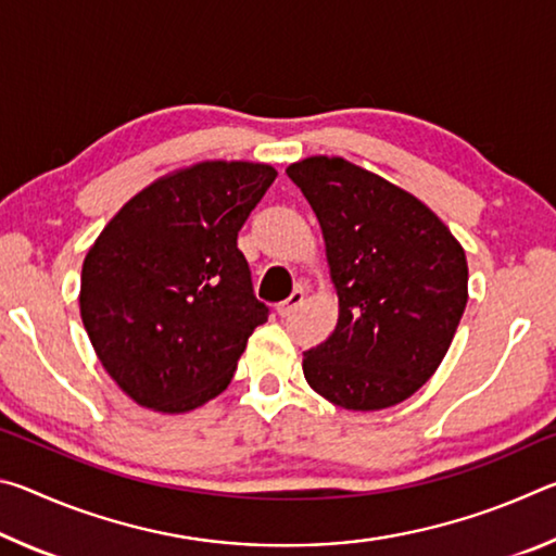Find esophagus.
Here are the masks:
<instances>
[{
  "mask_svg": "<svg viewBox=\"0 0 556 556\" xmlns=\"http://www.w3.org/2000/svg\"><path fill=\"white\" fill-rule=\"evenodd\" d=\"M301 304H304V291L296 289V291H291L289 299H285L281 304H277V314L279 316H291Z\"/></svg>",
  "mask_w": 556,
  "mask_h": 556,
  "instance_id": "34e87169",
  "label": "esophagus"
}]
</instances>
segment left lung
I'll list each match as a JSON object with an SVG mask.
<instances>
[{
    "instance_id": "left-lung-1",
    "label": "left lung",
    "mask_w": 556,
    "mask_h": 556,
    "mask_svg": "<svg viewBox=\"0 0 556 556\" xmlns=\"http://www.w3.org/2000/svg\"><path fill=\"white\" fill-rule=\"evenodd\" d=\"M321 225L338 321L304 353L308 388L378 412L412 397L444 361L468 301V262L446 223L343 156L287 166Z\"/></svg>"
}]
</instances>
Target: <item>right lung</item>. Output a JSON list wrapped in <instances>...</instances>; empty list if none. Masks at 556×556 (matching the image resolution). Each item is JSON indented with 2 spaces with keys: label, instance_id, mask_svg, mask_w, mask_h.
<instances>
[{
  "label": "right lung",
  "instance_id": "right-lung-1",
  "mask_svg": "<svg viewBox=\"0 0 556 556\" xmlns=\"http://www.w3.org/2000/svg\"><path fill=\"white\" fill-rule=\"evenodd\" d=\"M277 178L257 162L174 168L112 215L80 275L98 361L139 407L186 414L218 397L267 321L238 232Z\"/></svg>",
  "mask_w": 556,
  "mask_h": 556
}]
</instances>
